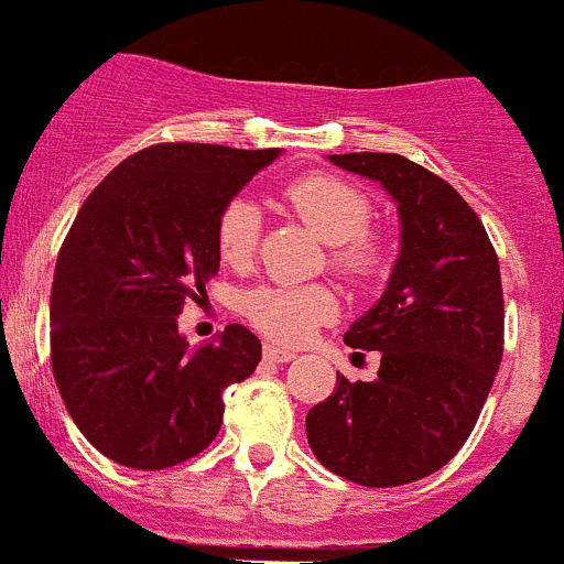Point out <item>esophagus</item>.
<instances>
[{"mask_svg":"<svg viewBox=\"0 0 564 564\" xmlns=\"http://www.w3.org/2000/svg\"><path fill=\"white\" fill-rule=\"evenodd\" d=\"M263 356L269 361H276V365H282V361H293L295 359V354L293 350H284V348H280V345H265L263 348Z\"/></svg>","mask_w":564,"mask_h":564,"instance_id":"34e87169","label":"esophagus"}]
</instances>
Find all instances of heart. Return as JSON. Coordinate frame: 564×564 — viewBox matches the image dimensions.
Segmentation results:
<instances>
[{
	"label": "heart",
	"instance_id": "heart-1",
	"mask_svg": "<svg viewBox=\"0 0 564 564\" xmlns=\"http://www.w3.org/2000/svg\"><path fill=\"white\" fill-rule=\"evenodd\" d=\"M284 199L328 243V263L350 282H370L387 269V247L370 230L372 203L343 177H299L284 188ZM260 210L247 197H232L219 210L214 243L221 263L243 269L260 241ZM241 312L249 326L282 345H301L317 326L337 315V295L326 284H258L243 293Z\"/></svg>",
	"mask_w": 564,
	"mask_h": 564
}]
</instances>
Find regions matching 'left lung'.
I'll return each mask as SVG.
<instances>
[{"label":"left lung","instance_id":"1","mask_svg":"<svg viewBox=\"0 0 564 564\" xmlns=\"http://www.w3.org/2000/svg\"><path fill=\"white\" fill-rule=\"evenodd\" d=\"M398 203L403 247L387 293L345 332L381 350L376 381H348L306 414V442L328 471L392 488L438 471L479 420L505 350L499 258L471 205L444 177L398 153L328 155Z\"/></svg>","mask_w":564,"mask_h":564}]
</instances>
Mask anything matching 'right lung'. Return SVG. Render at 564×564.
Wrapping results in <instances>:
<instances>
[{
    "instance_id": "obj_1",
    "label": "right lung",
    "mask_w": 564,
    "mask_h": 564,
    "mask_svg": "<svg viewBox=\"0 0 564 564\" xmlns=\"http://www.w3.org/2000/svg\"><path fill=\"white\" fill-rule=\"evenodd\" d=\"M280 150L161 142L128 155L59 249L52 284V370L76 427L128 469L159 471L203 453L225 389L258 367L260 339L230 323L188 350L177 315L219 271L214 225Z\"/></svg>"
}]
</instances>
